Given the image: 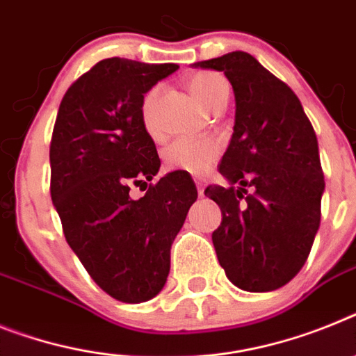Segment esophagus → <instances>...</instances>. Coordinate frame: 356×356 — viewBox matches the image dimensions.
<instances>
[{
	"mask_svg": "<svg viewBox=\"0 0 356 356\" xmlns=\"http://www.w3.org/2000/svg\"><path fill=\"white\" fill-rule=\"evenodd\" d=\"M195 184H197V192H199V195H204V181L202 179H195Z\"/></svg>",
	"mask_w": 356,
	"mask_h": 356,
	"instance_id": "esophagus-1",
	"label": "esophagus"
}]
</instances>
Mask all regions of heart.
<instances>
[{
  "label": "heart",
  "instance_id": "obj_1",
  "mask_svg": "<svg viewBox=\"0 0 356 356\" xmlns=\"http://www.w3.org/2000/svg\"><path fill=\"white\" fill-rule=\"evenodd\" d=\"M186 85L204 108L215 110L220 103H228V81L217 72H197L188 77ZM159 90V86H154L141 101L143 124L150 136L157 134L155 101ZM219 155L220 143L215 139H177L163 150V164L168 172H184L202 177L213 168Z\"/></svg>",
  "mask_w": 356,
  "mask_h": 356
}]
</instances>
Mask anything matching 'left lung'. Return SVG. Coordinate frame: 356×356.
Wrapping results in <instances>:
<instances>
[{"mask_svg": "<svg viewBox=\"0 0 356 356\" xmlns=\"http://www.w3.org/2000/svg\"><path fill=\"white\" fill-rule=\"evenodd\" d=\"M195 67L224 72L235 94L234 136L219 164L232 186L204 190L222 211L211 234L217 259L237 288L273 291L300 271L321 226L325 184L315 130L295 92L248 52Z\"/></svg>", "mask_w": 356, "mask_h": 356, "instance_id": "8db88e82", "label": "left lung"}]
</instances>
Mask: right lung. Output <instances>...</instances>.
<instances>
[{"mask_svg": "<svg viewBox=\"0 0 356 356\" xmlns=\"http://www.w3.org/2000/svg\"><path fill=\"white\" fill-rule=\"evenodd\" d=\"M177 68L103 59L68 88L54 124V208L85 270L121 302H145L163 289L170 248L197 199L192 177L179 172L130 197V184L152 181L161 166L141 101Z\"/></svg>", "mask_w": 356, "mask_h": 356, "instance_id": "obj_1", "label": "right lung"}]
</instances>
